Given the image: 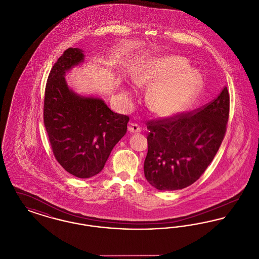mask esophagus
I'll list each match as a JSON object with an SVG mask.
<instances>
[{
    "label": "esophagus",
    "mask_w": 259,
    "mask_h": 259,
    "mask_svg": "<svg viewBox=\"0 0 259 259\" xmlns=\"http://www.w3.org/2000/svg\"><path fill=\"white\" fill-rule=\"evenodd\" d=\"M128 130L130 133H139L142 132V128L137 123H131L128 127Z\"/></svg>",
    "instance_id": "esophagus-1"
}]
</instances>
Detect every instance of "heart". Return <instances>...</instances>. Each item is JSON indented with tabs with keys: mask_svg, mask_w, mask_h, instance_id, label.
Masks as SVG:
<instances>
[{
	"mask_svg": "<svg viewBox=\"0 0 259 259\" xmlns=\"http://www.w3.org/2000/svg\"><path fill=\"white\" fill-rule=\"evenodd\" d=\"M140 87H152L148 95L149 108L162 116L172 115L193 101L202 87L199 72L189 68L184 57L166 56L147 63L135 74Z\"/></svg>",
	"mask_w": 259,
	"mask_h": 259,
	"instance_id": "1",
	"label": "heart"
}]
</instances>
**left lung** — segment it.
I'll list each match as a JSON object with an SVG mask.
<instances>
[{
    "mask_svg": "<svg viewBox=\"0 0 259 259\" xmlns=\"http://www.w3.org/2000/svg\"><path fill=\"white\" fill-rule=\"evenodd\" d=\"M230 97L227 87L207 105L148 122L144 171L158 190L194 184L215 156L226 133Z\"/></svg>",
    "mask_w": 259,
    "mask_h": 259,
    "instance_id": "obj_1",
    "label": "left lung"
}]
</instances>
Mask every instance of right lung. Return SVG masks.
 Instances as JSON below:
<instances>
[{
	"mask_svg": "<svg viewBox=\"0 0 259 259\" xmlns=\"http://www.w3.org/2000/svg\"><path fill=\"white\" fill-rule=\"evenodd\" d=\"M79 49L63 52L50 70L44 101V123L52 152L76 178L101 172L113 147L126 134L129 116L110 110L103 100L82 97L66 83L65 73L83 61Z\"/></svg>",
	"mask_w": 259,
	"mask_h": 259,
	"instance_id": "1",
	"label": "right lung"
}]
</instances>
